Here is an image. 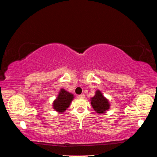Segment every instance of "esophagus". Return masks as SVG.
Returning <instances> with one entry per match:
<instances>
[{
  "instance_id": "obj_1",
  "label": "esophagus",
  "mask_w": 157,
  "mask_h": 157,
  "mask_svg": "<svg viewBox=\"0 0 157 157\" xmlns=\"http://www.w3.org/2000/svg\"><path fill=\"white\" fill-rule=\"evenodd\" d=\"M78 98H84V94H81V95H78Z\"/></svg>"
}]
</instances>
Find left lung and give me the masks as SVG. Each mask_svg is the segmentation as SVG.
<instances>
[{"instance_id": "obj_1", "label": "left lung", "mask_w": 157, "mask_h": 157, "mask_svg": "<svg viewBox=\"0 0 157 157\" xmlns=\"http://www.w3.org/2000/svg\"><path fill=\"white\" fill-rule=\"evenodd\" d=\"M91 100L93 108L98 113L102 114L109 109V103L108 100L103 96L98 90L95 93V96L93 97Z\"/></svg>"}]
</instances>
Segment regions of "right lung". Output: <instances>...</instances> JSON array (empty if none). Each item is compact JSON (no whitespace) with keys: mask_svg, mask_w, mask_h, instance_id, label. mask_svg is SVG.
I'll return each mask as SVG.
<instances>
[{"mask_svg":"<svg viewBox=\"0 0 157 157\" xmlns=\"http://www.w3.org/2000/svg\"><path fill=\"white\" fill-rule=\"evenodd\" d=\"M73 99V94L62 89L58 95L57 98L53 102V108L58 112L62 113L69 107Z\"/></svg>","mask_w":157,"mask_h":157,"instance_id":"1","label":"right lung"}]
</instances>
